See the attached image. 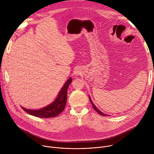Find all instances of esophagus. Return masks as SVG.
<instances>
[{"mask_svg": "<svg viewBox=\"0 0 154 154\" xmlns=\"http://www.w3.org/2000/svg\"><path fill=\"white\" fill-rule=\"evenodd\" d=\"M80 73H81V72L80 71V70L79 69H76V71H75V75H80Z\"/></svg>", "mask_w": 154, "mask_h": 154, "instance_id": "esophagus-1", "label": "esophagus"}]
</instances>
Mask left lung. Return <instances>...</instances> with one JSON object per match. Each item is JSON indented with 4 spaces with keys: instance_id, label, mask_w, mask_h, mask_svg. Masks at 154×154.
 <instances>
[{
    "instance_id": "obj_1",
    "label": "left lung",
    "mask_w": 154,
    "mask_h": 154,
    "mask_svg": "<svg viewBox=\"0 0 154 154\" xmlns=\"http://www.w3.org/2000/svg\"><path fill=\"white\" fill-rule=\"evenodd\" d=\"M89 99H90V102H91V103L92 104V105H93V108L95 109V110L100 115H102V116H109V115H106V114H104L103 113H102L101 111H100L99 109L96 106V105L94 104V103L93 102V101H92V100H91V97H90V96H89Z\"/></svg>"
}]
</instances>
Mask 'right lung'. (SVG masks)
Here are the masks:
<instances>
[{
	"mask_svg": "<svg viewBox=\"0 0 154 154\" xmlns=\"http://www.w3.org/2000/svg\"><path fill=\"white\" fill-rule=\"evenodd\" d=\"M71 82L72 78L70 77L64 84L55 99L49 105L37 109H27L21 106L22 108L28 114L36 117L49 118L58 116L65 108L67 100V91Z\"/></svg>",
	"mask_w": 154,
	"mask_h": 154,
	"instance_id": "add662e5",
	"label": "right lung"
}]
</instances>
